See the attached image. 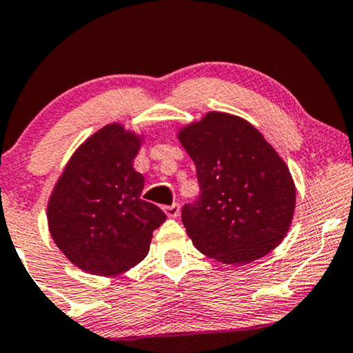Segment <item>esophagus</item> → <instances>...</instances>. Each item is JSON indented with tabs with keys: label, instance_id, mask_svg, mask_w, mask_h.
Masks as SVG:
<instances>
[{
	"label": "esophagus",
	"instance_id": "esophagus-1",
	"mask_svg": "<svg viewBox=\"0 0 353 353\" xmlns=\"http://www.w3.org/2000/svg\"><path fill=\"white\" fill-rule=\"evenodd\" d=\"M164 212H166V215H168L169 218H176V216H179V213H181V207H179V203L168 205V207H164Z\"/></svg>",
	"mask_w": 353,
	"mask_h": 353
}]
</instances>
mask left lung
Masks as SVG:
<instances>
[{
  "mask_svg": "<svg viewBox=\"0 0 353 353\" xmlns=\"http://www.w3.org/2000/svg\"><path fill=\"white\" fill-rule=\"evenodd\" d=\"M179 140L197 169L200 195L182 207L194 246L225 264H248L282 243L296 190L287 164L244 119L208 112Z\"/></svg>",
  "mask_w": 353,
  "mask_h": 353,
  "instance_id": "1",
  "label": "left lung"
}]
</instances>
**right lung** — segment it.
Listing matches in <instances>:
<instances>
[{"label":"right lung","mask_w":353,"mask_h":353,"mask_svg":"<svg viewBox=\"0 0 353 353\" xmlns=\"http://www.w3.org/2000/svg\"><path fill=\"white\" fill-rule=\"evenodd\" d=\"M140 143L119 123L101 128L71 156L48 200L53 241L89 274L112 276L137 265L166 221L141 199L145 179L133 168Z\"/></svg>","instance_id":"add662e5"}]
</instances>
